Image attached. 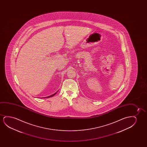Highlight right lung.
Here are the masks:
<instances>
[{
	"label": "right lung",
	"mask_w": 147,
	"mask_h": 147,
	"mask_svg": "<svg viewBox=\"0 0 147 147\" xmlns=\"http://www.w3.org/2000/svg\"><path fill=\"white\" fill-rule=\"evenodd\" d=\"M57 92H58V91H57ZM57 92L55 93H54V94H53L51 95H50V96H49L47 97H42V98H49V97H51L53 96H54L57 93Z\"/></svg>",
	"instance_id": "right-lung-1"
}]
</instances>
